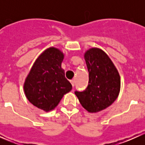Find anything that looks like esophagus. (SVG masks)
<instances>
[{"label": "esophagus", "instance_id": "esophagus-1", "mask_svg": "<svg viewBox=\"0 0 145 145\" xmlns=\"http://www.w3.org/2000/svg\"><path fill=\"white\" fill-rule=\"evenodd\" d=\"M70 83H71L72 86L74 87V86H75V80H70Z\"/></svg>", "mask_w": 145, "mask_h": 145}]
</instances>
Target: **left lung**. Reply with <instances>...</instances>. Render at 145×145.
Masks as SVG:
<instances>
[{"mask_svg":"<svg viewBox=\"0 0 145 145\" xmlns=\"http://www.w3.org/2000/svg\"><path fill=\"white\" fill-rule=\"evenodd\" d=\"M84 58L88 71V85L83 91H75L81 105L89 112L103 110L118 97L120 78L106 53L97 48L88 50Z\"/></svg>","mask_w":145,"mask_h":145,"instance_id":"8db88e82","label":"left lung"}]
</instances>
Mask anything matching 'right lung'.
<instances>
[{
	"label": "right lung",
	"instance_id": "1",
	"mask_svg": "<svg viewBox=\"0 0 145 145\" xmlns=\"http://www.w3.org/2000/svg\"><path fill=\"white\" fill-rule=\"evenodd\" d=\"M63 59L60 50L48 48L35 61L25 80L24 90L29 102L46 112L54 110L72 89L61 67Z\"/></svg>",
	"mask_w": 145,
	"mask_h": 145
}]
</instances>
